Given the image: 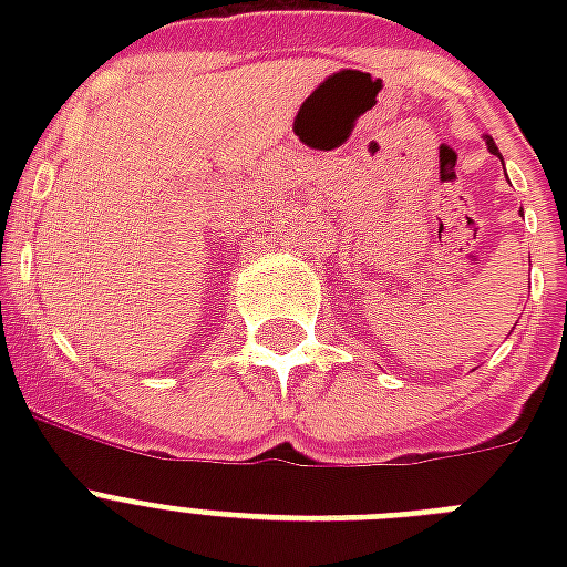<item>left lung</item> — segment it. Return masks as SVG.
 I'll return each mask as SVG.
<instances>
[{
	"label": "left lung",
	"mask_w": 567,
	"mask_h": 567,
	"mask_svg": "<svg viewBox=\"0 0 567 567\" xmlns=\"http://www.w3.org/2000/svg\"><path fill=\"white\" fill-rule=\"evenodd\" d=\"M485 146H488V153H492V155H501V153H497V144H494L488 135H485Z\"/></svg>",
	"instance_id": "left-lung-1"
}]
</instances>
